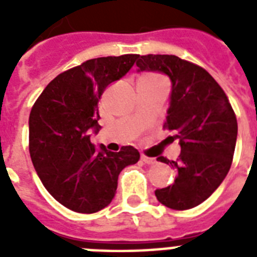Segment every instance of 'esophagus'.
Wrapping results in <instances>:
<instances>
[{
    "label": "esophagus",
    "mask_w": 257,
    "mask_h": 257,
    "mask_svg": "<svg viewBox=\"0 0 257 257\" xmlns=\"http://www.w3.org/2000/svg\"><path fill=\"white\" fill-rule=\"evenodd\" d=\"M141 161L143 163H145V164H148V165H152V164H156V160L153 159V157H148V156H141Z\"/></svg>",
    "instance_id": "esophagus-1"
}]
</instances>
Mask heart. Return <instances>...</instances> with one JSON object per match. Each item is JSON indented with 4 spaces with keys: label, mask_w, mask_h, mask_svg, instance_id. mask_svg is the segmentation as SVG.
Segmentation results:
<instances>
[{
    "label": "heart",
    "mask_w": 257,
    "mask_h": 257,
    "mask_svg": "<svg viewBox=\"0 0 257 257\" xmlns=\"http://www.w3.org/2000/svg\"><path fill=\"white\" fill-rule=\"evenodd\" d=\"M147 77H148V76H147Z\"/></svg>",
    "instance_id": "heart-1"
}]
</instances>
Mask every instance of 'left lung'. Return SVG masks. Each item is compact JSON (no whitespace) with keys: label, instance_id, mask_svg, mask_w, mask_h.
<instances>
[{"label":"left lung","instance_id":"8db88e82","mask_svg":"<svg viewBox=\"0 0 257 257\" xmlns=\"http://www.w3.org/2000/svg\"><path fill=\"white\" fill-rule=\"evenodd\" d=\"M137 72H157L171 80V96L165 128L179 139L177 161L157 160L177 172L175 183L156 189L163 205L184 211L209 197L231 168L237 121L228 97L215 78L200 66L169 54L141 56Z\"/></svg>","mask_w":257,"mask_h":257}]
</instances>
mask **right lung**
I'll return each instance as SVG.
<instances>
[{
	"mask_svg": "<svg viewBox=\"0 0 257 257\" xmlns=\"http://www.w3.org/2000/svg\"><path fill=\"white\" fill-rule=\"evenodd\" d=\"M139 54L88 60L48 84L29 116V152L50 195L70 211L94 213L116 195L120 172L140 160L133 147L110 152L90 143L101 129L98 100Z\"/></svg>",
	"mask_w": 257,
	"mask_h": 257,
	"instance_id": "1",
	"label": "right lung"
}]
</instances>
